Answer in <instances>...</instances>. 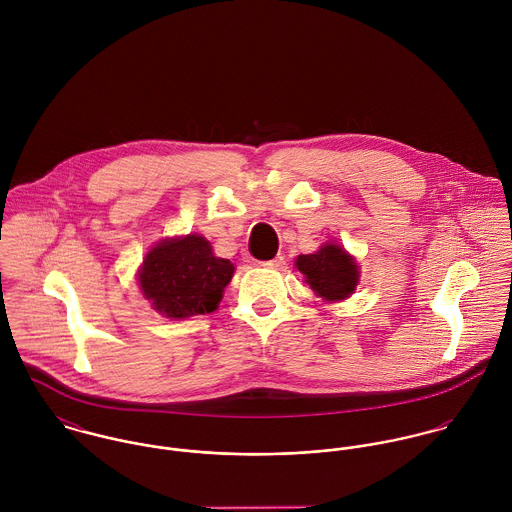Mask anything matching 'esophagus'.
Listing matches in <instances>:
<instances>
[{"mask_svg":"<svg viewBox=\"0 0 512 512\" xmlns=\"http://www.w3.org/2000/svg\"><path fill=\"white\" fill-rule=\"evenodd\" d=\"M284 264H286V258H284V256H276V258H272V260L264 262L262 266L272 268V270H282V268H284Z\"/></svg>","mask_w":512,"mask_h":512,"instance_id":"1","label":"esophagus"}]
</instances>
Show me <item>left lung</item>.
Here are the masks:
<instances>
[{
    "label": "left lung",
    "instance_id": "left-lung-1",
    "mask_svg": "<svg viewBox=\"0 0 512 512\" xmlns=\"http://www.w3.org/2000/svg\"><path fill=\"white\" fill-rule=\"evenodd\" d=\"M295 266L303 274L307 286L325 301L347 299L357 290L359 266L337 242H327L315 254L297 256Z\"/></svg>",
    "mask_w": 512,
    "mask_h": 512
}]
</instances>
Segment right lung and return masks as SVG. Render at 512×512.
Listing matches in <instances>:
<instances>
[{"mask_svg":"<svg viewBox=\"0 0 512 512\" xmlns=\"http://www.w3.org/2000/svg\"><path fill=\"white\" fill-rule=\"evenodd\" d=\"M234 264L213 254L199 234L165 238L155 244L138 272V284L151 307L165 317L185 319L219 307Z\"/></svg>","mask_w":512,"mask_h":512,"instance_id":"right-lung-1","label":"right lung"}]
</instances>
